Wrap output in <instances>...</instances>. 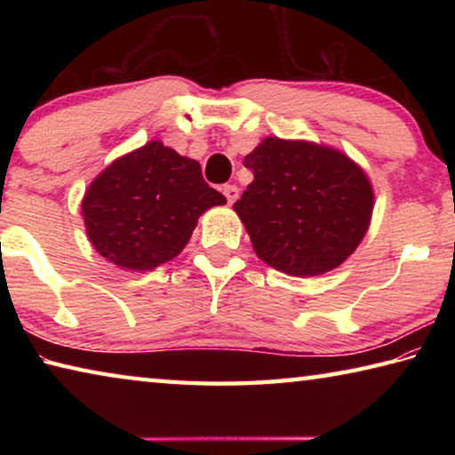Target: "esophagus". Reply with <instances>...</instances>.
<instances>
[{
  "label": "esophagus",
  "instance_id": "obj_1",
  "mask_svg": "<svg viewBox=\"0 0 455 455\" xmlns=\"http://www.w3.org/2000/svg\"><path fill=\"white\" fill-rule=\"evenodd\" d=\"M238 192H241V190H238V187H236V184H227V187H225V188H222V195H225V196H227V200H228V204H233V203H235V200L238 198Z\"/></svg>",
  "mask_w": 455,
  "mask_h": 455
}]
</instances>
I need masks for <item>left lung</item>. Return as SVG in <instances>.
I'll list each match as a JSON object with an SVG mask.
<instances>
[{"mask_svg":"<svg viewBox=\"0 0 455 455\" xmlns=\"http://www.w3.org/2000/svg\"><path fill=\"white\" fill-rule=\"evenodd\" d=\"M244 166L255 179L233 209L267 265L315 276L357 249L371 219L373 190L345 154L267 138L246 154Z\"/></svg>","mask_w":455,"mask_h":455,"instance_id":"left-lung-1","label":"left lung"}]
</instances>
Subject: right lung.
Masks as SVG:
<instances>
[{"instance_id":"add662e5","label":"right lung","mask_w":455,"mask_h":455,"mask_svg":"<svg viewBox=\"0 0 455 455\" xmlns=\"http://www.w3.org/2000/svg\"><path fill=\"white\" fill-rule=\"evenodd\" d=\"M227 198L196 160L154 140L112 163L82 200L92 244L110 263L150 271L174 259L206 209Z\"/></svg>"}]
</instances>
